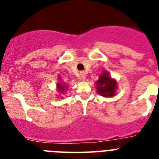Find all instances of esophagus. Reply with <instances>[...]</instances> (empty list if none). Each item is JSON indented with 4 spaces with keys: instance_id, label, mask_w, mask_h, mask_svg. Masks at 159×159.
Masks as SVG:
<instances>
[{
    "instance_id": "1",
    "label": "esophagus",
    "mask_w": 159,
    "mask_h": 159,
    "mask_svg": "<svg viewBox=\"0 0 159 159\" xmlns=\"http://www.w3.org/2000/svg\"><path fill=\"white\" fill-rule=\"evenodd\" d=\"M80 79L82 80H84L86 79V75H85V73L84 71H81L80 72Z\"/></svg>"
}]
</instances>
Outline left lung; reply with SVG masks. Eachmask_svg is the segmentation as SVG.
<instances>
[{"label": "left lung", "instance_id": "8db88e82", "mask_svg": "<svg viewBox=\"0 0 159 159\" xmlns=\"http://www.w3.org/2000/svg\"><path fill=\"white\" fill-rule=\"evenodd\" d=\"M95 86L97 93L102 96L108 98L116 95V90L118 88L117 81L116 79L111 78L107 71H103L99 75V80L95 82Z\"/></svg>", "mask_w": 159, "mask_h": 159}]
</instances>
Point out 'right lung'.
<instances>
[{"mask_svg":"<svg viewBox=\"0 0 159 159\" xmlns=\"http://www.w3.org/2000/svg\"><path fill=\"white\" fill-rule=\"evenodd\" d=\"M68 85H67V84H65L64 82H63L62 79H61V77L59 75V82L57 84V92H58V93L60 94H64V92H65V91H67V89H68ZM59 98V96H57Z\"/></svg>","mask_w":159,"mask_h":159,"instance_id":"add662e5","label":"right lung"}]
</instances>
